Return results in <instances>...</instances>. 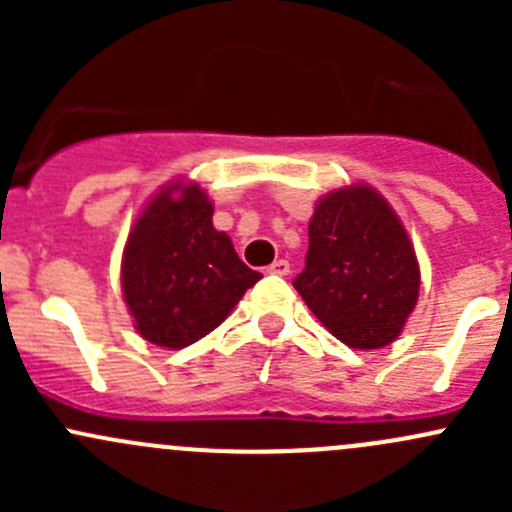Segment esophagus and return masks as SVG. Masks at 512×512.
<instances>
[{
  "mask_svg": "<svg viewBox=\"0 0 512 512\" xmlns=\"http://www.w3.org/2000/svg\"><path fill=\"white\" fill-rule=\"evenodd\" d=\"M267 272H270V275L285 277V275H289V262L287 260H275L270 267H267Z\"/></svg>",
  "mask_w": 512,
  "mask_h": 512,
  "instance_id": "esophagus-1",
  "label": "esophagus"
}]
</instances>
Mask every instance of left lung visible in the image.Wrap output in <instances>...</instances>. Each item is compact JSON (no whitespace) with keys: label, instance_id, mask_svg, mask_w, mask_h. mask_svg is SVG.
I'll return each instance as SVG.
<instances>
[{"label":"left lung","instance_id":"8db88e82","mask_svg":"<svg viewBox=\"0 0 512 512\" xmlns=\"http://www.w3.org/2000/svg\"><path fill=\"white\" fill-rule=\"evenodd\" d=\"M292 285L339 342L381 349L418 299L416 252L389 203L369 185H352L314 208L304 270Z\"/></svg>","mask_w":512,"mask_h":512}]
</instances>
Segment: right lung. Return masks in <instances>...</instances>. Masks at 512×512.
<instances>
[{"label":"right lung","mask_w":512,"mask_h":512,"mask_svg":"<svg viewBox=\"0 0 512 512\" xmlns=\"http://www.w3.org/2000/svg\"><path fill=\"white\" fill-rule=\"evenodd\" d=\"M260 277L215 230L213 203L198 185L158 193L123 252V297L138 334L165 349H183L213 332Z\"/></svg>","instance_id":"obj_1"}]
</instances>
